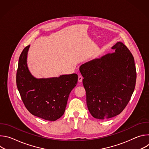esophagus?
Listing matches in <instances>:
<instances>
[{
  "mask_svg": "<svg viewBox=\"0 0 149 149\" xmlns=\"http://www.w3.org/2000/svg\"><path fill=\"white\" fill-rule=\"evenodd\" d=\"M82 77L81 76V75H79L78 76V81L79 82H82Z\"/></svg>",
  "mask_w": 149,
  "mask_h": 149,
  "instance_id": "esophagus-1",
  "label": "esophagus"
}]
</instances>
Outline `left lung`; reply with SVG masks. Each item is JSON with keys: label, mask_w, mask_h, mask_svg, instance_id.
<instances>
[{"label": "left lung", "mask_w": 149, "mask_h": 149, "mask_svg": "<svg viewBox=\"0 0 149 149\" xmlns=\"http://www.w3.org/2000/svg\"><path fill=\"white\" fill-rule=\"evenodd\" d=\"M114 52L81 65L88 109L97 119H108L126 107L136 86V69L133 55L121 42L111 48Z\"/></svg>", "instance_id": "left-lung-1"}]
</instances>
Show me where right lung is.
I'll return each mask as SVG.
<instances>
[{
  "label": "right lung",
  "mask_w": 149,
  "mask_h": 149,
  "mask_svg": "<svg viewBox=\"0 0 149 149\" xmlns=\"http://www.w3.org/2000/svg\"><path fill=\"white\" fill-rule=\"evenodd\" d=\"M30 45L21 53L16 73V85L26 108L33 116L48 121H55L64 114L69 95L76 86V74L58 77H35L28 64Z\"/></svg>",
  "instance_id": "right-lung-1"
}]
</instances>
